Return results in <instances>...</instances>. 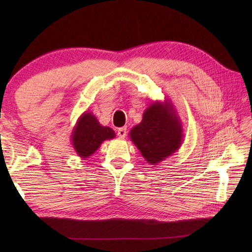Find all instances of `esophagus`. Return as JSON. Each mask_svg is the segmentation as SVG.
<instances>
[{
    "label": "esophagus",
    "instance_id": "34e87169",
    "mask_svg": "<svg viewBox=\"0 0 252 252\" xmlns=\"http://www.w3.org/2000/svg\"><path fill=\"white\" fill-rule=\"evenodd\" d=\"M118 136L120 138H125L126 135V127H120V129H118Z\"/></svg>",
    "mask_w": 252,
    "mask_h": 252
}]
</instances>
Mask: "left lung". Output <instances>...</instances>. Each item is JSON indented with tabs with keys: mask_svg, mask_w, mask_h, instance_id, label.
<instances>
[{
	"mask_svg": "<svg viewBox=\"0 0 252 252\" xmlns=\"http://www.w3.org/2000/svg\"><path fill=\"white\" fill-rule=\"evenodd\" d=\"M129 135L149 164H158L179 151L183 143V126L171 100L153 101L142 121Z\"/></svg>",
	"mask_w": 252,
	"mask_h": 252,
	"instance_id": "left-lung-1",
	"label": "left lung"
}]
</instances>
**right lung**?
Segmentation results:
<instances>
[{"instance_id": "1", "label": "right lung", "mask_w": 252, "mask_h": 252, "mask_svg": "<svg viewBox=\"0 0 252 252\" xmlns=\"http://www.w3.org/2000/svg\"><path fill=\"white\" fill-rule=\"evenodd\" d=\"M115 137V131L101 126L93 112L84 111L73 126L71 144L78 156L85 160L97 151L104 141Z\"/></svg>"}]
</instances>
